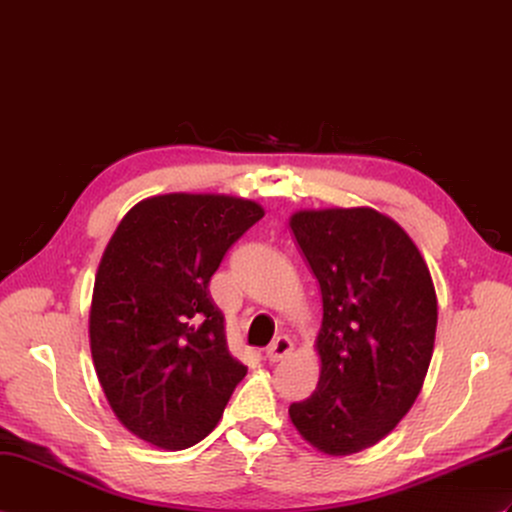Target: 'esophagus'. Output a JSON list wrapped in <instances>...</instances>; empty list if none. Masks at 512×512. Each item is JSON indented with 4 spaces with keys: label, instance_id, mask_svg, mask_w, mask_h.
Segmentation results:
<instances>
[{
    "label": "esophagus",
    "instance_id": "34e87169",
    "mask_svg": "<svg viewBox=\"0 0 512 512\" xmlns=\"http://www.w3.org/2000/svg\"><path fill=\"white\" fill-rule=\"evenodd\" d=\"M290 351H292V340L288 338V336H279L277 340H272L270 344H268V349H266V358H268V362H279V360H283L285 355H290Z\"/></svg>",
    "mask_w": 512,
    "mask_h": 512
}]
</instances>
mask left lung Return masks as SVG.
Instances as JSON below:
<instances>
[{
    "label": "left lung",
    "mask_w": 512,
    "mask_h": 512,
    "mask_svg": "<svg viewBox=\"0 0 512 512\" xmlns=\"http://www.w3.org/2000/svg\"><path fill=\"white\" fill-rule=\"evenodd\" d=\"M290 229L323 296L318 386L290 419L323 454H358L395 430L423 388L438 320L430 268L371 207L296 211Z\"/></svg>",
    "instance_id": "1"
}]
</instances>
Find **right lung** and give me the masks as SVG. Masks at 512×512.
I'll list each match as a JSON object with an SVG mask.
<instances>
[{
  "mask_svg": "<svg viewBox=\"0 0 512 512\" xmlns=\"http://www.w3.org/2000/svg\"><path fill=\"white\" fill-rule=\"evenodd\" d=\"M261 218L253 200L163 194L137 202L106 244L89 312L91 355L115 417L141 441L172 451L196 445L244 379L209 281Z\"/></svg>",
  "mask_w": 512,
  "mask_h": 512,
  "instance_id": "obj_1",
  "label": "right lung"
}]
</instances>
